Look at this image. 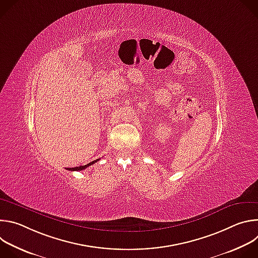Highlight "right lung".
I'll list each match as a JSON object with an SVG mask.
<instances>
[{
  "label": "right lung",
  "instance_id": "right-lung-1",
  "mask_svg": "<svg viewBox=\"0 0 258 258\" xmlns=\"http://www.w3.org/2000/svg\"><path fill=\"white\" fill-rule=\"evenodd\" d=\"M99 159H97V160H94V161H92V162H90V163H88V164H86V165H81V166H77V167H68V168H66V169H68V170H72V171H80V170H83V169H86L87 167H89L90 165H92V164H94L95 162H97Z\"/></svg>",
  "mask_w": 258,
  "mask_h": 258
}]
</instances>
